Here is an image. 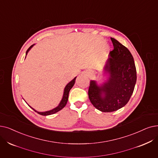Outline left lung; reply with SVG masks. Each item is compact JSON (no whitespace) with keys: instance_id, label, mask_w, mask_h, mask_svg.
<instances>
[{"instance_id":"8db88e82","label":"left lung","mask_w":158,"mask_h":158,"mask_svg":"<svg viewBox=\"0 0 158 158\" xmlns=\"http://www.w3.org/2000/svg\"><path fill=\"white\" fill-rule=\"evenodd\" d=\"M114 50L109 53L105 67L110 77L101 86L91 81L88 98L92 104L102 112H111L125 106L133 94L137 80L132 55L127 48L111 37Z\"/></svg>"}]
</instances>
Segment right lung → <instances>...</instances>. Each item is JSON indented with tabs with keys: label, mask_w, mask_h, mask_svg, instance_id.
<instances>
[{
	"label": "right lung",
	"mask_w": 158,
	"mask_h": 158,
	"mask_svg": "<svg viewBox=\"0 0 158 158\" xmlns=\"http://www.w3.org/2000/svg\"><path fill=\"white\" fill-rule=\"evenodd\" d=\"M33 46V45H31V46L29 48H28V50H27L26 54L28 53V51L31 48V47H32ZM75 79H76V77H75L72 81H71L70 82V83H68V84L66 86V87H65V88H64V94H63V99H62V100H61V101H60V102L59 103V106H57L56 108H53V110H52L44 112H37V111L35 110H34L33 108H32L31 107V108L34 111L37 112V113H38L39 114H40V115H48L53 114H55V113H56V112H59V110H60L61 109H63V108L66 106V103H67L68 99V94H69V92H70V90H71V88L73 87V86L74 84H75Z\"/></svg>",
	"instance_id": "obj_1"
}]
</instances>
